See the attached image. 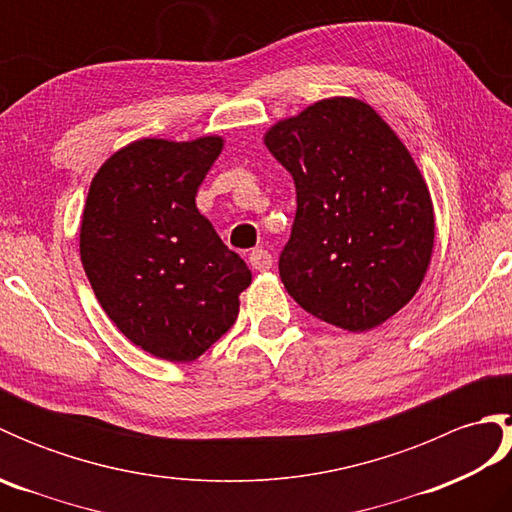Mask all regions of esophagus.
Listing matches in <instances>:
<instances>
[{
	"instance_id": "obj_1",
	"label": "esophagus",
	"mask_w": 512,
	"mask_h": 512,
	"mask_svg": "<svg viewBox=\"0 0 512 512\" xmlns=\"http://www.w3.org/2000/svg\"><path fill=\"white\" fill-rule=\"evenodd\" d=\"M248 264L253 266V270H259V273H264V270L273 268V255L268 253L264 248H257L253 253L248 255Z\"/></svg>"
}]
</instances>
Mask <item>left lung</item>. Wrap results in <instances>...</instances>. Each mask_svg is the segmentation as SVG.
I'll use <instances>...</instances> for the list:
<instances>
[{"label":"left lung","instance_id":"obj_1","mask_svg":"<svg viewBox=\"0 0 512 512\" xmlns=\"http://www.w3.org/2000/svg\"><path fill=\"white\" fill-rule=\"evenodd\" d=\"M264 143L297 187L279 257L288 295L347 332L383 325L418 292L436 242L431 193L409 149L354 96L281 118Z\"/></svg>","mask_w":512,"mask_h":512}]
</instances>
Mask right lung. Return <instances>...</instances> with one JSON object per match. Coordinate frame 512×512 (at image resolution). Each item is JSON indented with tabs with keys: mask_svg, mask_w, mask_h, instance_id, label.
Here are the masks:
<instances>
[{
	"mask_svg": "<svg viewBox=\"0 0 512 512\" xmlns=\"http://www.w3.org/2000/svg\"><path fill=\"white\" fill-rule=\"evenodd\" d=\"M222 147L217 134L134 140L103 162L85 198L79 248L94 295L162 361L200 358L235 323L253 281L195 206Z\"/></svg>",
	"mask_w": 512,
	"mask_h": 512,
	"instance_id": "add662e5",
	"label": "right lung"
}]
</instances>
